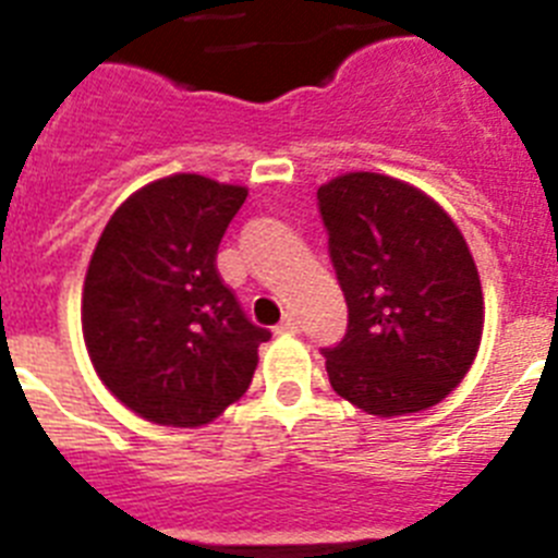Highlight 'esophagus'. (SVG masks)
I'll return each mask as SVG.
<instances>
[{
  "label": "esophagus",
  "instance_id": "34e87169",
  "mask_svg": "<svg viewBox=\"0 0 558 558\" xmlns=\"http://www.w3.org/2000/svg\"><path fill=\"white\" fill-rule=\"evenodd\" d=\"M299 332V322H295V315H284L282 324L276 327V335H295Z\"/></svg>",
  "mask_w": 558,
  "mask_h": 558
}]
</instances>
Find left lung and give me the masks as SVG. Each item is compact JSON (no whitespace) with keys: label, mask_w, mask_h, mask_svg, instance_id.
I'll return each mask as SVG.
<instances>
[{"label":"left lung","mask_w":558,"mask_h":558,"mask_svg":"<svg viewBox=\"0 0 558 558\" xmlns=\"http://www.w3.org/2000/svg\"><path fill=\"white\" fill-rule=\"evenodd\" d=\"M329 256L349 307L324 349L335 393L372 416L438 405L466 377L483 335L470 245L430 195L383 172L318 186Z\"/></svg>","instance_id":"left-lung-1"}]
</instances>
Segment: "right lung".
<instances>
[{
	"label": "right lung",
	"instance_id": "add662e5",
	"mask_svg": "<svg viewBox=\"0 0 558 558\" xmlns=\"http://www.w3.org/2000/svg\"><path fill=\"white\" fill-rule=\"evenodd\" d=\"M245 198V186L175 172L133 192L97 240L83 340L102 386L147 422L209 425L248 391L270 332L215 265Z\"/></svg>",
	"mask_w": 558,
	"mask_h": 558
}]
</instances>
